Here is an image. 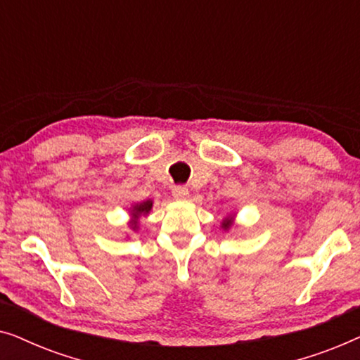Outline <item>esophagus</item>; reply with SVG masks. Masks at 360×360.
<instances>
[{
  "label": "esophagus",
  "instance_id": "esophagus-1",
  "mask_svg": "<svg viewBox=\"0 0 360 360\" xmlns=\"http://www.w3.org/2000/svg\"><path fill=\"white\" fill-rule=\"evenodd\" d=\"M190 196V191L186 186H175L174 188V198L175 200H186Z\"/></svg>",
  "mask_w": 360,
  "mask_h": 360
}]
</instances>
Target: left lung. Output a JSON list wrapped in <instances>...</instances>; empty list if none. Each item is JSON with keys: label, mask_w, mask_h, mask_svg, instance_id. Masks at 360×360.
Listing matches in <instances>:
<instances>
[{"label": "left lung", "mask_w": 360, "mask_h": 360, "mask_svg": "<svg viewBox=\"0 0 360 360\" xmlns=\"http://www.w3.org/2000/svg\"><path fill=\"white\" fill-rule=\"evenodd\" d=\"M233 223H234L233 216H228V218H226V219L223 221V224H221V226H223L224 231H228V229L231 228V226H233Z\"/></svg>", "instance_id": "8db88e82"}]
</instances>
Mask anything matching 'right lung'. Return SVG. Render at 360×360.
<instances>
[{
	"instance_id": "1",
	"label": "right lung",
	"mask_w": 360,
	"mask_h": 360,
	"mask_svg": "<svg viewBox=\"0 0 360 360\" xmlns=\"http://www.w3.org/2000/svg\"><path fill=\"white\" fill-rule=\"evenodd\" d=\"M150 210H152V200H146V201H142V203L132 205V208H131V223H129L131 228L136 231L137 229V224H139L141 216L149 214Z\"/></svg>"
}]
</instances>
